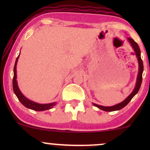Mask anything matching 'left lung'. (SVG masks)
Masks as SVG:
<instances>
[{"instance_id":"8db88e82","label":"left lung","mask_w":150,"mask_h":150,"mask_svg":"<svg viewBox=\"0 0 150 150\" xmlns=\"http://www.w3.org/2000/svg\"><path fill=\"white\" fill-rule=\"evenodd\" d=\"M128 41L130 42V44H131V46L133 48L134 51H135L136 56L137 57V60H138V63H139V72H138V75H137V82H136V86L135 87V89L133 90L131 94L128 96L126 99H125L124 101H122L121 103L120 104H118L115 106H100V105H98L96 104H94V105L95 106H97L100 109L103 110V111H117V110H120L121 108H123V107H125L127 104L130 102V100L132 99V97L138 92L139 89L140 88L141 84H142V72H143V63H142V60L141 59V56H140V47H139L138 44L136 43L132 38L128 37Z\"/></svg>"}]
</instances>
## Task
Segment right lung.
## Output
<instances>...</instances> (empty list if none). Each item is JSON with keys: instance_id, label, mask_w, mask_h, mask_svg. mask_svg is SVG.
Wrapping results in <instances>:
<instances>
[{"instance_id": "1", "label": "right lung", "mask_w": 150, "mask_h": 150, "mask_svg": "<svg viewBox=\"0 0 150 150\" xmlns=\"http://www.w3.org/2000/svg\"><path fill=\"white\" fill-rule=\"evenodd\" d=\"M19 56L17 58L16 61H15V66H14V76H13V91L15 95L17 96L19 101L22 103L25 107L30 108V109L34 110V111H45V110H49L50 108H52L53 106H55L56 103L53 102L51 104H37V103L34 102V101L29 100L28 99H27L23 94H22L21 92L20 91V89L18 88V83H17V75H16V65H17V62H18Z\"/></svg>"}]
</instances>
